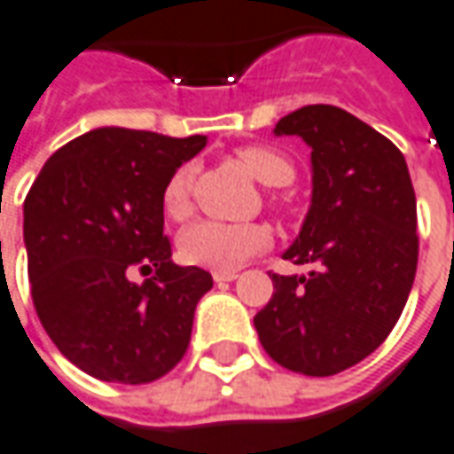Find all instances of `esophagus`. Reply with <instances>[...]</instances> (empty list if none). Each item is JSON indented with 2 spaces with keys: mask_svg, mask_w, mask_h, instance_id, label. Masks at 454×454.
I'll return each mask as SVG.
<instances>
[{
  "mask_svg": "<svg viewBox=\"0 0 454 454\" xmlns=\"http://www.w3.org/2000/svg\"><path fill=\"white\" fill-rule=\"evenodd\" d=\"M238 272L236 270H214V280L216 282H231L236 280Z\"/></svg>",
  "mask_w": 454,
  "mask_h": 454,
  "instance_id": "1",
  "label": "esophagus"
}]
</instances>
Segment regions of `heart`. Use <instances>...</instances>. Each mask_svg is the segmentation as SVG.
<instances>
[{
    "instance_id": "1",
    "label": "heart",
    "mask_w": 454,
    "mask_h": 454,
    "mask_svg": "<svg viewBox=\"0 0 454 454\" xmlns=\"http://www.w3.org/2000/svg\"><path fill=\"white\" fill-rule=\"evenodd\" d=\"M240 164L265 186H287L294 179V161L285 152L265 145H250L236 152ZM192 164L174 169L161 189V208L179 221L192 208ZM270 206L280 208V199H270ZM272 243L270 228L265 223H223V221H196L179 236V255L189 265L211 270H233L246 260L258 255Z\"/></svg>"
}]
</instances>
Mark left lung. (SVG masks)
<instances>
[{
	"label": "left lung",
	"instance_id": "8db88e82",
	"mask_svg": "<svg viewBox=\"0 0 454 454\" xmlns=\"http://www.w3.org/2000/svg\"><path fill=\"white\" fill-rule=\"evenodd\" d=\"M312 147V206L285 253L307 275L272 272L255 315L272 361L334 376L381 347L403 312L418 268V214L408 164L381 132L334 106H304L275 125Z\"/></svg>",
	"mask_w": 454,
	"mask_h": 454
}]
</instances>
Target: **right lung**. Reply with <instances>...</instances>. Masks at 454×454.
<instances>
[{"label":"right lung","instance_id":"1","mask_svg":"<svg viewBox=\"0 0 454 454\" xmlns=\"http://www.w3.org/2000/svg\"><path fill=\"white\" fill-rule=\"evenodd\" d=\"M204 135L100 128L56 152L24 199L31 300L51 341L100 381L152 383L184 359L214 280L172 262L161 189ZM135 271L145 275L132 283Z\"/></svg>","mask_w":454,"mask_h":454}]
</instances>
